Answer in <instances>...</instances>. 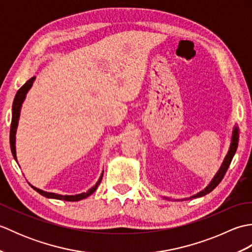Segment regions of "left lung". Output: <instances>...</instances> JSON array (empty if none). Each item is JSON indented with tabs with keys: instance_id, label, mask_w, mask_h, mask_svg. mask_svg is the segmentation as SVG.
<instances>
[{
	"instance_id": "left-lung-1",
	"label": "left lung",
	"mask_w": 252,
	"mask_h": 252,
	"mask_svg": "<svg viewBox=\"0 0 252 252\" xmlns=\"http://www.w3.org/2000/svg\"><path fill=\"white\" fill-rule=\"evenodd\" d=\"M238 132H239L238 126H237V125H235V126L233 127V132H232L231 145H229L228 152L226 154V156L224 157V160H223V162L221 164L220 169L218 170V172L215 174V176H213V179L210 181V183L208 184V186L206 187V189H203L199 192H197L196 195H192L189 198H198V197L205 196V195L209 194V192H210V191H212L219 184H220V182L222 181V179L224 178V175H225V173H226V171H227V169L229 167V164H231V162H232V159L234 157L235 153H236V151H237L238 138H239ZM163 198H164V199H170V198H168V197H163Z\"/></svg>"
}]
</instances>
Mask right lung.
<instances>
[{
    "label": "right lung",
    "mask_w": 252,
    "mask_h": 252,
    "mask_svg": "<svg viewBox=\"0 0 252 252\" xmlns=\"http://www.w3.org/2000/svg\"><path fill=\"white\" fill-rule=\"evenodd\" d=\"M35 80V77H32L31 79H29L28 81H27L23 87H21L18 92L16 93V96L14 98V103H13V111H12V125H10V132H9V144H10V149H12V154H13V157L14 159L17 161V157H16V131H17V126H18V120H19V116H20V109H21V105H23L24 100L26 98V95L28 93V91L31 89L32 84H33ZM103 174H104V171L101 172L100 176L98 181L96 182V184L91 187V189L85 191V192H81V194H78V195H60V194H55V192H47L42 190L40 189H36V187L32 186L31 187L34 190H36L39 194H41L42 196H44L46 198H54V199H60V200H66V201H78V200H81L84 199V198L89 197L90 195H92L93 192L97 189L101 179H103Z\"/></svg>",
    "instance_id": "obj_1"
}]
</instances>
